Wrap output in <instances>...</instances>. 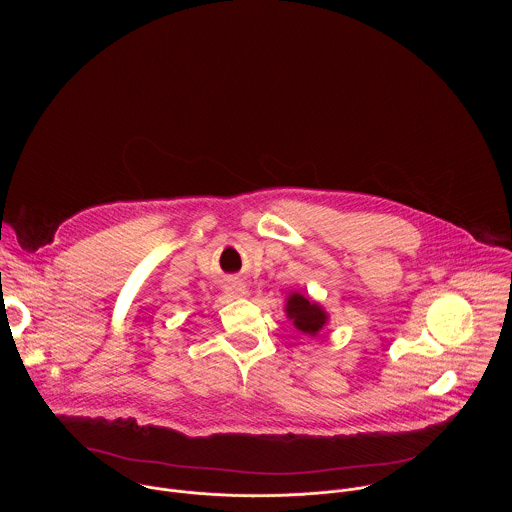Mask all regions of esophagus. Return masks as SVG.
Instances as JSON below:
<instances>
[{
    "mask_svg": "<svg viewBox=\"0 0 512 512\" xmlns=\"http://www.w3.org/2000/svg\"><path fill=\"white\" fill-rule=\"evenodd\" d=\"M224 293L230 295V297H240V295H246V293H248V288H246L242 282L232 280V282H228V284L224 286Z\"/></svg>",
    "mask_w": 512,
    "mask_h": 512,
    "instance_id": "34e87169",
    "label": "esophagus"
}]
</instances>
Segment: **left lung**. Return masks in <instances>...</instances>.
Listing matches in <instances>:
<instances>
[{"instance_id":"obj_1","label":"left lung","mask_w":512,"mask_h":512,"mask_svg":"<svg viewBox=\"0 0 512 512\" xmlns=\"http://www.w3.org/2000/svg\"><path fill=\"white\" fill-rule=\"evenodd\" d=\"M286 309H288V317L293 319V325L299 331L309 333V335H315L327 321L325 311L317 303H311L307 297H303L299 293L290 295Z\"/></svg>"}]
</instances>
